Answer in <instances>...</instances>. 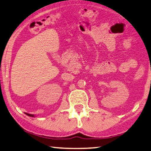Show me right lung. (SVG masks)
<instances>
[{
  "label": "right lung",
  "instance_id": "add662e5",
  "mask_svg": "<svg viewBox=\"0 0 151 151\" xmlns=\"http://www.w3.org/2000/svg\"><path fill=\"white\" fill-rule=\"evenodd\" d=\"M26 114H27V115H28V116H32V117H33V116H34V115H33V114H27V113H26Z\"/></svg>",
  "mask_w": 151,
  "mask_h": 151
}]
</instances>
